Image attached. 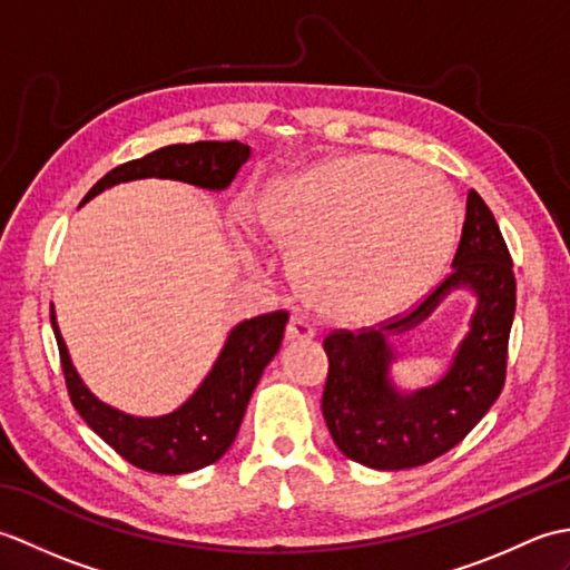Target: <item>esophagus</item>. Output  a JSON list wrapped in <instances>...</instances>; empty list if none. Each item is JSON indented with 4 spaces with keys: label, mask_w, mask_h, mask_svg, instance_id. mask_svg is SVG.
Wrapping results in <instances>:
<instances>
[{
    "label": "esophagus",
    "mask_w": 570,
    "mask_h": 570,
    "mask_svg": "<svg viewBox=\"0 0 570 570\" xmlns=\"http://www.w3.org/2000/svg\"><path fill=\"white\" fill-rule=\"evenodd\" d=\"M308 337H313V328H311L306 321H301L296 316L288 318V323H286V341H308Z\"/></svg>",
    "instance_id": "1"
}]
</instances>
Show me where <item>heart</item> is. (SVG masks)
Here are the masks:
<instances>
[{"instance_id":"1","label":"heart","mask_w":570,"mask_h":570,"mask_svg":"<svg viewBox=\"0 0 570 570\" xmlns=\"http://www.w3.org/2000/svg\"><path fill=\"white\" fill-rule=\"evenodd\" d=\"M257 233L292 252L298 294L337 321L406 306L448 259L458 203L426 168L390 156H341L266 188Z\"/></svg>"}]
</instances>
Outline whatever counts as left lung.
Wrapping results in <instances>:
<instances>
[{"label": "left lung", "instance_id": "1", "mask_svg": "<svg viewBox=\"0 0 570 570\" xmlns=\"http://www.w3.org/2000/svg\"><path fill=\"white\" fill-rule=\"evenodd\" d=\"M460 285L479 294V308L452 370L426 391L399 395L389 380L393 354L385 335L413 327ZM514 308L512 254L492 210L470 190L451 274L411 311L355 333L333 331L323 341L331 362L323 416L335 445L374 470L426 465L451 451L502 392Z\"/></svg>", "mask_w": 570, "mask_h": 570}]
</instances>
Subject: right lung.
<instances>
[{
	"mask_svg": "<svg viewBox=\"0 0 570 570\" xmlns=\"http://www.w3.org/2000/svg\"><path fill=\"white\" fill-rule=\"evenodd\" d=\"M247 159L249 147L239 141L171 144V147L156 149L141 159L112 168L88 190L82 203H88L105 188L137 178H174L200 188L223 190L233 184L239 166ZM286 321V311H272L242 321L227 335L223 353L208 377L184 406L159 419H139L102 404L88 392L68 357L51 308L60 367H63L72 406L127 463L156 472V475H184V472L200 470L225 455L239 431L254 386L282 347Z\"/></svg>",
	"mask_w": 570,
	"mask_h": 570,
	"instance_id": "obj_1",
	"label": "right lung"
}]
</instances>
